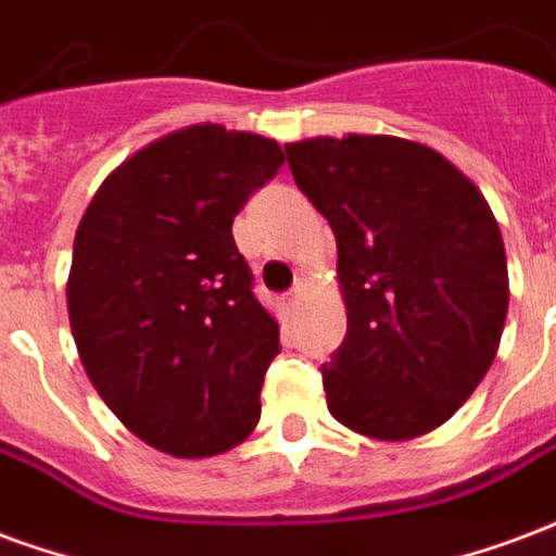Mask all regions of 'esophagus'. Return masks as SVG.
Returning a JSON list of instances; mask_svg holds the SVG:
<instances>
[{
	"mask_svg": "<svg viewBox=\"0 0 556 556\" xmlns=\"http://www.w3.org/2000/svg\"><path fill=\"white\" fill-rule=\"evenodd\" d=\"M299 299H302V287H293V290L287 293V302L295 307V305H299Z\"/></svg>",
	"mask_w": 556,
	"mask_h": 556,
	"instance_id": "obj_1",
	"label": "esophagus"
}]
</instances>
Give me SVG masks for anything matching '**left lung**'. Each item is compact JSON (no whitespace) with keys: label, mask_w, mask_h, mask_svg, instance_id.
Returning a JSON list of instances; mask_svg holds the SVG:
<instances>
[{"label":"left lung","mask_w":556,"mask_h":556,"mask_svg":"<svg viewBox=\"0 0 556 556\" xmlns=\"http://www.w3.org/2000/svg\"><path fill=\"white\" fill-rule=\"evenodd\" d=\"M338 239L346 338L323 364L328 412L367 439L427 435L473 394L509 307L483 192L439 150L396 136L283 144Z\"/></svg>","instance_id":"8db88e82"}]
</instances>
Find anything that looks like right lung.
<instances>
[{
	"label": "right lung",
	"mask_w": 556,
	"mask_h": 556,
	"mask_svg": "<svg viewBox=\"0 0 556 556\" xmlns=\"http://www.w3.org/2000/svg\"><path fill=\"white\" fill-rule=\"evenodd\" d=\"M281 165L275 139L194 124L121 162L76 228L67 311L85 372L177 459L237 447L261 420L281 343L230 225Z\"/></svg>",
	"instance_id": "add662e5"
}]
</instances>
